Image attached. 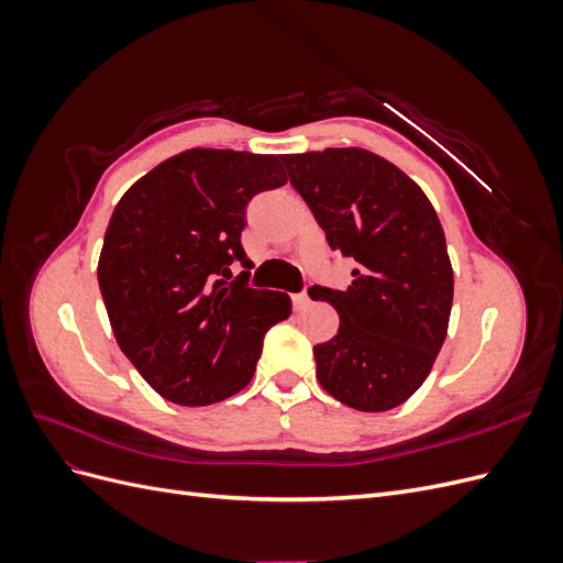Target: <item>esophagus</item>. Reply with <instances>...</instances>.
I'll return each mask as SVG.
<instances>
[{"instance_id": "obj_1", "label": "esophagus", "mask_w": 563, "mask_h": 563, "mask_svg": "<svg viewBox=\"0 0 563 563\" xmlns=\"http://www.w3.org/2000/svg\"><path fill=\"white\" fill-rule=\"evenodd\" d=\"M308 305H310V296L305 294V291L294 296V308H296V310H305V308H308Z\"/></svg>"}]
</instances>
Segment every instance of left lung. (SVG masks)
I'll return each instance as SVG.
<instances>
[{"instance_id":"obj_1","label":"left lung","mask_w":563,"mask_h":563,"mask_svg":"<svg viewBox=\"0 0 563 563\" xmlns=\"http://www.w3.org/2000/svg\"><path fill=\"white\" fill-rule=\"evenodd\" d=\"M288 180L354 261L345 291L312 286L340 327L314 345L317 378L356 411H389L430 376L453 305V267L437 211L391 162L364 147L282 155Z\"/></svg>"}]
</instances>
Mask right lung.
<instances>
[{
	"instance_id": "add662e5",
	"label": "right lung",
	"mask_w": 563,
	"mask_h": 563,
	"mask_svg": "<svg viewBox=\"0 0 563 563\" xmlns=\"http://www.w3.org/2000/svg\"><path fill=\"white\" fill-rule=\"evenodd\" d=\"M277 155L192 147L162 162L119 199L98 258L117 345L145 383L180 406L244 389L269 327L291 298L234 282L246 203L288 178Z\"/></svg>"
}]
</instances>
